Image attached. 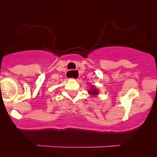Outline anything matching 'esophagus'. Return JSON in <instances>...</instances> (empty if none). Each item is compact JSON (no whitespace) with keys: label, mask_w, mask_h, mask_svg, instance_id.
<instances>
[{"label":"esophagus","mask_w":157,"mask_h":157,"mask_svg":"<svg viewBox=\"0 0 157 157\" xmlns=\"http://www.w3.org/2000/svg\"><path fill=\"white\" fill-rule=\"evenodd\" d=\"M73 72H77V74H79V72H78V71H77V70H74V71H73V70H71V71H68L67 72V74H71Z\"/></svg>","instance_id":"1"}]
</instances>
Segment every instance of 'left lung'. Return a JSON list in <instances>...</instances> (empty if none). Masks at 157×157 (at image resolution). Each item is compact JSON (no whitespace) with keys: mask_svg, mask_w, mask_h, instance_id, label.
Wrapping results in <instances>:
<instances>
[{"mask_svg":"<svg viewBox=\"0 0 157 157\" xmlns=\"http://www.w3.org/2000/svg\"><path fill=\"white\" fill-rule=\"evenodd\" d=\"M88 92H89V93L92 94L93 96H96V95H98V93H99V90H98L97 89L94 88L93 86H92V88L90 89Z\"/></svg>","mask_w":157,"mask_h":157,"instance_id":"1","label":"left lung"}]
</instances>
